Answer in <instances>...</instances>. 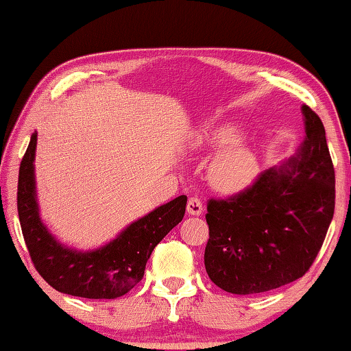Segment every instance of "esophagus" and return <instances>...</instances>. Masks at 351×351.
Instances as JSON below:
<instances>
[{
    "mask_svg": "<svg viewBox=\"0 0 351 351\" xmlns=\"http://www.w3.org/2000/svg\"><path fill=\"white\" fill-rule=\"evenodd\" d=\"M187 213L189 215H201L203 213V203H201V199L197 197H192L189 198L187 201Z\"/></svg>",
    "mask_w": 351,
    "mask_h": 351,
    "instance_id": "1",
    "label": "esophagus"
}]
</instances>
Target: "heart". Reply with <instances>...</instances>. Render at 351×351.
<instances>
[{
    "label": "heart",
    "mask_w": 351,
    "mask_h": 351,
    "mask_svg": "<svg viewBox=\"0 0 351 351\" xmlns=\"http://www.w3.org/2000/svg\"><path fill=\"white\" fill-rule=\"evenodd\" d=\"M240 128L232 122L219 123L201 132L195 139V148L219 152L209 165V181L213 189L223 193L240 192L252 182L257 173V158L251 148L235 144L240 139Z\"/></svg>",
    "instance_id": "obj_1"
}]
</instances>
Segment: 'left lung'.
I'll return each instance as SVG.
<instances>
[{"mask_svg": "<svg viewBox=\"0 0 351 351\" xmlns=\"http://www.w3.org/2000/svg\"><path fill=\"white\" fill-rule=\"evenodd\" d=\"M305 139L295 156L260 173L228 199H209L204 265L232 294L254 295L297 280L322 247L335 213V169L325 128L302 106Z\"/></svg>", "mask_w": 351, "mask_h": 351, "instance_id": "8db88e82", "label": "left lung"}]
</instances>
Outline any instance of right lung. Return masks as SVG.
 <instances>
[{"instance_id":"1","label":"right lung","mask_w":351,"mask_h":351,"mask_svg":"<svg viewBox=\"0 0 351 351\" xmlns=\"http://www.w3.org/2000/svg\"><path fill=\"white\" fill-rule=\"evenodd\" d=\"M35 148L37 133L23 156L19 173L16 206L29 255L38 274L63 294L85 299H116L127 294L144 277L153 249L186 213L187 197L181 195L136 219L114 240L93 251L63 246L40 218L35 190Z\"/></svg>"}]
</instances>
